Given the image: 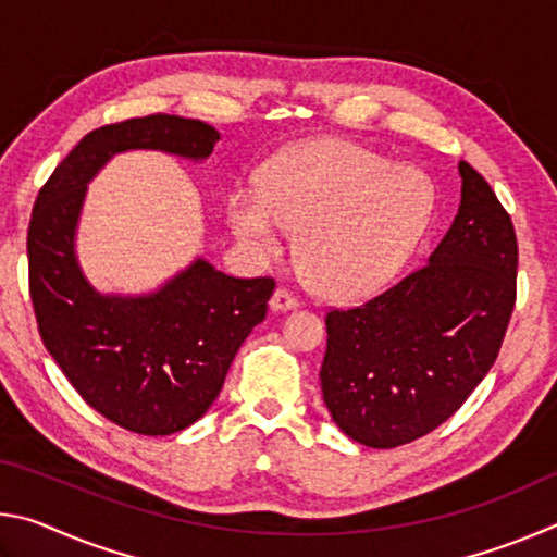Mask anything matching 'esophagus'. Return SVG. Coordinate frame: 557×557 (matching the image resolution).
<instances>
[{
  "label": "esophagus",
  "instance_id": "34e87169",
  "mask_svg": "<svg viewBox=\"0 0 557 557\" xmlns=\"http://www.w3.org/2000/svg\"><path fill=\"white\" fill-rule=\"evenodd\" d=\"M299 299L292 295L289 289H275V295L270 297L272 312H287V309H297Z\"/></svg>",
  "mask_w": 557,
  "mask_h": 557
}]
</instances>
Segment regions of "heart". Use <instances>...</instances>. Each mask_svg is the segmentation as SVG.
I'll use <instances>...</instances> for the list:
<instances>
[{"instance_id":"1","label":"heart","mask_w":557,"mask_h":557,"mask_svg":"<svg viewBox=\"0 0 557 557\" xmlns=\"http://www.w3.org/2000/svg\"><path fill=\"white\" fill-rule=\"evenodd\" d=\"M435 211L428 176L346 139H312L262 166L258 188L225 199V223L265 258L285 228L312 285L336 299L369 297L398 275Z\"/></svg>"}]
</instances>
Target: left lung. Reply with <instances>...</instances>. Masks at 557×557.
<instances>
[{
  "instance_id": "left-lung-1",
  "label": "left lung",
  "mask_w": 557,
  "mask_h": 557,
  "mask_svg": "<svg viewBox=\"0 0 557 557\" xmlns=\"http://www.w3.org/2000/svg\"><path fill=\"white\" fill-rule=\"evenodd\" d=\"M461 201L428 265L326 314L324 405L348 437L391 449L428 435L482 383L516 305L511 215L459 162Z\"/></svg>"
}]
</instances>
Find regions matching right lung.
<instances>
[{
  "instance_id": "obj_1",
  "label": "right lung",
  "mask_w": 557,
  "mask_h": 557,
  "mask_svg": "<svg viewBox=\"0 0 557 557\" xmlns=\"http://www.w3.org/2000/svg\"><path fill=\"white\" fill-rule=\"evenodd\" d=\"M221 135L201 120L149 115L92 129L36 196L26 252L46 351L81 398L137 435L194 425L223 388L240 344L268 312L270 277H231L196 258L147 295H106L75 252L88 184L132 149L209 159Z\"/></svg>"
}]
</instances>
